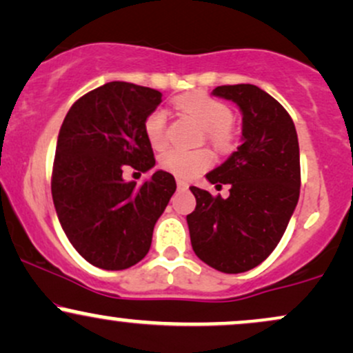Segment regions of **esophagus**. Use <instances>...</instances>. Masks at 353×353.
I'll return each mask as SVG.
<instances>
[{"instance_id":"esophagus-1","label":"esophagus","mask_w":353,"mask_h":353,"mask_svg":"<svg viewBox=\"0 0 353 353\" xmlns=\"http://www.w3.org/2000/svg\"><path fill=\"white\" fill-rule=\"evenodd\" d=\"M189 189V184L185 181H177V190H188Z\"/></svg>"}]
</instances>
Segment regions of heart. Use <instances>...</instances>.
<instances>
[{"instance_id": "heart-1", "label": "heart", "mask_w": 353, "mask_h": 353, "mask_svg": "<svg viewBox=\"0 0 353 353\" xmlns=\"http://www.w3.org/2000/svg\"><path fill=\"white\" fill-rule=\"evenodd\" d=\"M182 114L196 121L204 129V136L219 151H229L234 144V112L228 104L205 92H192L174 99ZM144 134L154 149L161 151L168 144V117L163 109H154L144 119ZM214 157L209 149H168L161 154L159 164L164 171L181 179H190L212 164Z\"/></svg>"}]
</instances>
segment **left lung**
<instances>
[{
  "mask_svg": "<svg viewBox=\"0 0 353 353\" xmlns=\"http://www.w3.org/2000/svg\"><path fill=\"white\" fill-rule=\"evenodd\" d=\"M214 96L242 112V144L208 181L229 197L190 188L196 209L188 216L190 244L202 262L225 274L257 267L277 247L301 194V154L292 117L254 84L217 86Z\"/></svg>",
  "mask_w": 353,
  "mask_h": 353,
  "instance_id": "1",
  "label": "left lung"
}]
</instances>
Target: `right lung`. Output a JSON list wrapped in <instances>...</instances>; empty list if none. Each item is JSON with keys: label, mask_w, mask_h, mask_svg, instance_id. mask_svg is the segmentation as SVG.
Listing matches in <instances>:
<instances>
[{"label": "right lung", "mask_w": 353, "mask_h": 353, "mask_svg": "<svg viewBox=\"0 0 353 353\" xmlns=\"http://www.w3.org/2000/svg\"><path fill=\"white\" fill-rule=\"evenodd\" d=\"M156 89L112 81L72 104L59 129L51 194L66 237L89 264L123 270L143 261L157 219L176 192L172 174L156 171L136 185L156 159L144 119L161 104Z\"/></svg>", "instance_id": "right-lung-1"}]
</instances>
